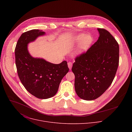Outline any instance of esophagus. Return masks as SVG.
<instances>
[{
    "label": "esophagus",
    "instance_id": "esophagus-1",
    "mask_svg": "<svg viewBox=\"0 0 132 132\" xmlns=\"http://www.w3.org/2000/svg\"><path fill=\"white\" fill-rule=\"evenodd\" d=\"M68 68H69V69H71V67L72 66V63L71 62H68Z\"/></svg>",
    "mask_w": 132,
    "mask_h": 132
}]
</instances>
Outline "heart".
Segmentation results:
<instances>
[{
    "label": "heart",
    "instance_id": "heart-1",
    "mask_svg": "<svg viewBox=\"0 0 132 132\" xmlns=\"http://www.w3.org/2000/svg\"><path fill=\"white\" fill-rule=\"evenodd\" d=\"M82 37H83V35H79L77 37V40L78 41H80L81 40ZM91 41V37L90 35L85 36L82 39V40L81 41V42L80 43L79 46V51L80 52L82 50L85 48V47L90 43Z\"/></svg>",
    "mask_w": 132,
    "mask_h": 132
}]
</instances>
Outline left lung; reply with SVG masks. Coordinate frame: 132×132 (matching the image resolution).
Listing matches in <instances>:
<instances>
[{
	"instance_id": "1",
	"label": "left lung",
	"mask_w": 132,
	"mask_h": 132,
	"mask_svg": "<svg viewBox=\"0 0 132 132\" xmlns=\"http://www.w3.org/2000/svg\"><path fill=\"white\" fill-rule=\"evenodd\" d=\"M97 29L98 40L75 58L71 69L75 76V91L79 97L86 100L99 98L108 89L119 64L118 42L106 30Z\"/></svg>"
}]
</instances>
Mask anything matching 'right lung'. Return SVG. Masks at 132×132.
Segmentation results:
<instances>
[{
	"label": "right lung",
	"mask_w": 132,
	"mask_h": 132,
	"mask_svg": "<svg viewBox=\"0 0 132 132\" xmlns=\"http://www.w3.org/2000/svg\"><path fill=\"white\" fill-rule=\"evenodd\" d=\"M44 34L42 30L37 29L24 32L15 48V65L21 83L31 95L42 99L55 95L62 79L69 71L65 61L54 64L43 59H34L29 54L28 44Z\"/></svg>",
	"instance_id": "right-lung-1"
}]
</instances>
